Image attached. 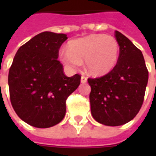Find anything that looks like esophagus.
<instances>
[{
  "label": "esophagus",
  "mask_w": 156,
  "mask_h": 156,
  "mask_svg": "<svg viewBox=\"0 0 156 156\" xmlns=\"http://www.w3.org/2000/svg\"><path fill=\"white\" fill-rule=\"evenodd\" d=\"M87 82V78L85 76H82L81 77V83H85Z\"/></svg>",
  "instance_id": "1"
}]
</instances>
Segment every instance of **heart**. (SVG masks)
Masks as SVG:
<instances>
[{"label": "heart", "instance_id": "obj_1", "mask_svg": "<svg viewBox=\"0 0 156 156\" xmlns=\"http://www.w3.org/2000/svg\"><path fill=\"white\" fill-rule=\"evenodd\" d=\"M119 44L114 37L92 34L75 39L68 43V49L59 52L62 62L68 68H78L84 59L88 73L101 76L108 73L117 64Z\"/></svg>", "mask_w": 156, "mask_h": 156}]
</instances>
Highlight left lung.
<instances>
[{
    "mask_svg": "<svg viewBox=\"0 0 156 156\" xmlns=\"http://www.w3.org/2000/svg\"><path fill=\"white\" fill-rule=\"evenodd\" d=\"M119 44L117 64L102 77L88 78L91 114L95 120L108 126L128 123L143 105L149 72L141 51L118 31Z\"/></svg>",
    "mask_w": 156,
    "mask_h": 156,
    "instance_id": "obj_1",
    "label": "left lung"
}]
</instances>
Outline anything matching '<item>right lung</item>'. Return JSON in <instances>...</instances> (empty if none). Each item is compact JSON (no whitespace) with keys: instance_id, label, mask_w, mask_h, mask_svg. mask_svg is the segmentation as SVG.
Here are the masks:
<instances>
[{"instance_id":"right-lung-1","label":"right lung","mask_w":156,"mask_h":156,"mask_svg":"<svg viewBox=\"0 0 156 156\" xmlns=\"http://www.w3.org/2000/svg\"><path fill=\"white\" fill-rule=\"evenodd\" d=\"M66 34L41 32L16 51L9 70L10 99L14 110L27 124L49 128L66 114V100L80 84L81 76L68 78L58 61Z\"/></svg>"}]
</instances>
